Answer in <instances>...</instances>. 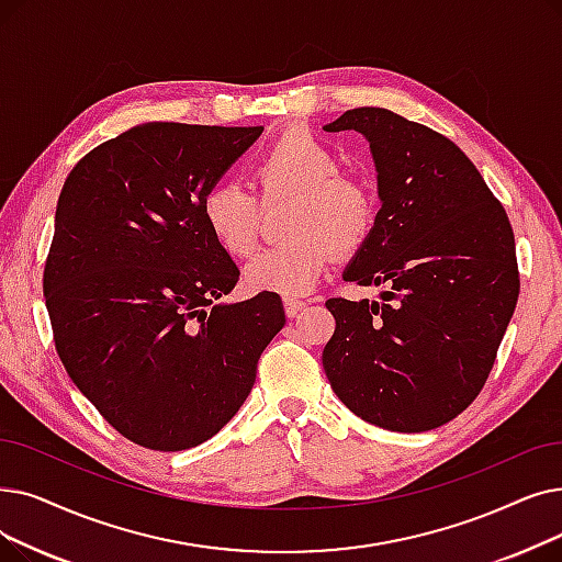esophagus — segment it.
Returning a JSON list of instances; mask_svg holds the SVG:
<instances>
[{
    "mask_svg": "<svg viewBox=\"0 0 562 562\" xmlns=\"http://www.w3.org/2000/svg\"><path fill=\"white\" fill-rule=\"evenodd\" d=\"M303 307H305V301H299V299H284V312H286V316H296Z\"/></svg>",
    "mask_w": 562,
    "mask_h": 562,
    "instance_id": "obj_1",
    "label": "esophagus"
}]
</instances>
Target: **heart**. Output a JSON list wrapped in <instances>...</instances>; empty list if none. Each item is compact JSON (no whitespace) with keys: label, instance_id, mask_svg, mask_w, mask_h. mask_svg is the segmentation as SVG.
Here are the masks:
<instances>
[{"label":"heart","instance_id":"1","mask_svg":"<svg viewBox=\"0 0 562 562\" xmlns=\"http://www.w3.org/2000/svg\"><path fill=\"white\" fill-rule=\"evenodd\" d=\"M252 181L263 204L291 200L289 240L246 266V286L296 296L314 289L333 261L358 250L374 229L376 198L368 183L341 175V158L310 131H286L259 156ZM202 223L215 246L248 257L259 240V202L246 188L215 183L202 194Z\"/></svg>","mask_w":562,"mask_h":562}]
</instances>
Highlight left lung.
<instances>
[{
    "label": "left lung",
    "instance_id": "obj_1",
    "mask_svg": "<svg viewBox=\"0 0 562 562\" xmlns=\"http://www.w3.org/2000/svg\"><path fill=\"white\" fill-rule=\"evenodd\" d=\"M328 133L370 139L381 209L345 280L381 303L330 299L324 370L358 418L429 431L480 395L519 299L503 204L454 142L385 108L347 110Z\"/></svg>",
    "mask_w": 562,
    "mask_h": 562
}]
</instances>
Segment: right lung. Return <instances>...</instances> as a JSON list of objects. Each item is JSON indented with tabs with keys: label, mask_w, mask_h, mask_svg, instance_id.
<instances>
[{
	"label": "right lung",
	"mask_w": 562,
	"mask_h": 562,
	"mask_svg": "<svg viewBox=\"0 0 562 562\" xmlns=\"http://www.w3.org/2000/svg\"><path fill=\"white\" fill-rule=\"evenodd\" d=\"M263 126L151 121L91 149L61 188L43 294L57 353L128 441L179 452L221 431L284 326L273 291L238 282L202 223V194Z\"/></svg>",
	"instance_id": "1"
}]
</instances>
